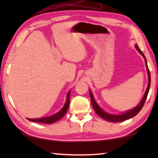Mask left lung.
<instances>
[{
  "mask_svg": "<svg viewBox=\"0 0 158 158\" xmlns=\"http://www.w3.org/2000/svg\"><path fill=\"white\" fill-rule=\"evenodd\" d=\"M135 47H136V49H137V51L139 52L141 54V55L143 56V57L144 58V60H145V64H146V67H147V71H148V74L149 75V76H148L149 83H148V88H147L146 92L144 95L143 98H142V101H140V103H139V104H138V106H136L135 108H134L133 109L130 110V111L125 112V113L122 114H120V115H111V114L106 113V112L103 111V110L98 106V104H97L96 102L94 100V96H93V94H92L91 91L90 90V100H91L92 106H93V107H94V109L95 110V111H96V113L98 114V115L100 116V117L103 118V119L106 120V121H108V122H124V121H125V120H127V119H129V118H132V117H134V116H135L138 113H139L140 111H141V109H142V107H143L144 103H145L147 97H148L149 90H150V82H151L150 73V70H149L148 63H147V60H146L145 56H144L143 52H142L140 50V49L139 48V47H138L137 45H135Z\"/></svg>",
  "mask_w": 158,
  "mask_h": 158,
  "instance_id": "8db88e82",
  "label": "left lung"
}]
</instances>
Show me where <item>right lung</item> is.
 Returning a JSON list of instances; mask_svg holds the SVG:
<instances>
[{
    "instance_id": "add662e5",
    "label": "right lung",
    "mask_w": 158,
    "mask_h": 158,
    "mask_svg": "<svg viewBox=\"0 0 158 158\" xmlns=\"http://www.w3.org/2000/svg\"><path fill=\"white\" fill-rule=\"evenodd\" d=\"M70 91H69V93L68 94V96H67V101L65 103H64V106L62 107V109L60 110L59 112H57V114H54V115L51 116H49V117H44V118H27V119L34 122L43 123V124H52V123L60 120V118H62L64 115H65L66 112L68 111L69 105H70Z\"/></svg>"
}]
</instances>
